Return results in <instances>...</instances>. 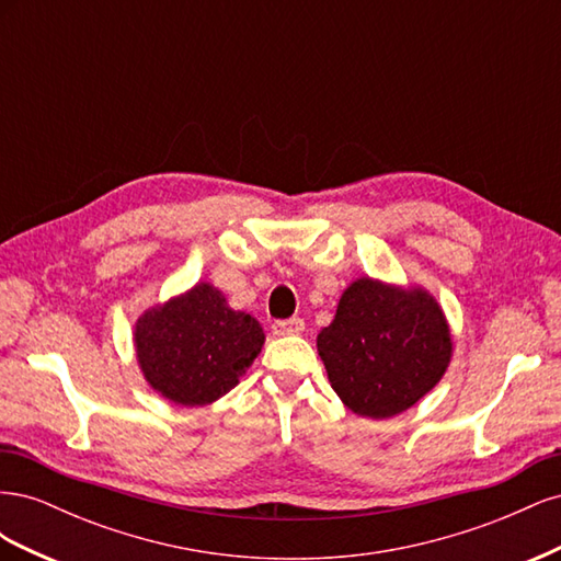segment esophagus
<instances>
[{
  "label": "esophagus",
  "instance_id": "1",
  "mask_svg": "<svg viewBox=\"0 0 561 561\" xmlns=\"http://www.w3.org/2000/svg\"><path fill=\"white\" fill-rule=\"evenodd\" d=\"M271 332L276 336H287V334H301L304 332V320L301 318H287V320H276L271 325Z\"/></svg>",
  "mask_w": 561,
  "mask_h": 561
}]
</instances>
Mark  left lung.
Returning a JSON list of instances; mask_svg holds the SVG:
<instances>
[{
  "mask_svg": "<svg viewBox=\"0 0 561 561\" xmlns=\"http://www.w3.org/2000/svg\"><path fill=\"white\" fill-rule=\"evenodd\" d=\"M318 355L351 412L388 419L410 410L443 379L451 334L426 290L358 278L339 299L334 320L320 330Z\"/></svg>",
  "mask_w": 561,
  "mask_h": 561,
  "instance_id": "8db88e82",
  "label": "left lung"
}]
</instances>
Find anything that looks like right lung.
Listing matches in <instances>:
<instances>
[{"mask_svg": "<svg viewBox=\"0 0 561 561\" xmlns=\"http://www.w3.org/2000/svg\"><path fill=\"white\" fill-rule=\"evenodd\" d=\"M264 330L233 311L210 283H198L135 322V351L147 383L182 407L210 404L257 358Z\"/></svg>", "mask_w": 561, "mask_h": 561, "instance_id": "obj_1", "label": "right lung"}]
</instances>
